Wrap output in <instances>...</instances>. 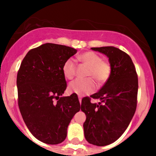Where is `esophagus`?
<instances>
[{"label": "esophagus", "instance_id": "esophagus-1", "mask_svg": "<svg viewBox=\"0 0 156 156\" xmlns=\"http://www.w3.org/2000/svg\"><path fill=\"white\" fill-rule=\"evenodd\" d=\"M81 101H82V97H81V96H79V101H80V103H81Z\"/></svg>", "mask_w": 156, "mask_h": 156}]
</instances>
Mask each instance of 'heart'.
Returning <instances> with one entry per match:
<instances>
[{"label": "heart", "instance_id": "obj_1", "mask_svg": "<svg viewBox=\"0 0 156 156\" xmlns=\"http://www.w3.org/2000/svg\"><path fill=\"white\" fill-rule=\"evenodd\" d=\"M78 60L88 66L86 76H90L84 80H76L69 84L68 89L71 93L78 95L90 94L96 88V80L99 84H102L108 80L111 75V65L105 60L101 58L98 54L93 51H87L78 56ZM62 72L66 79L72 80L76 73V65L71 58L65 62ZM93 77V78L91 77Z\"/></svg>", "mask_w": 156, "mask_h": 156}]
</instances>
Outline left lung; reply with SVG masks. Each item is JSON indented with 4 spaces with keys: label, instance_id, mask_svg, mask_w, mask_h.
I'll list each match as a JSON object with an SVG mask.
<instances>
[{
    "label": "left lung",
    "instance_id": "1",
    "mask_svg": "<svg viewBox=\"0 0 156 156\" xmlns=\"http://www.w3.org/2000/svg\"><path fill=\"white\" fill-rule=\"evenodd\" d=\"M108 58L111 75L97 93L98 104L90 98L82 99L81 110L86 114L84 136L90 144L105 146L119 139L129 126L137 108L138 79L136 69L127 54L115 47L91 48Z\"/></svg>",
    "mask_w": 156,
    "mask_h": 156
}]
</instances>
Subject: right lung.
<instances>
[{
  "instance_id": "right-lung-1",
  "label": "right lung",
  "mask_w": 156,
  "mask_h": 156,
  "mask_svg": "<svg viewBox=\"0 0 156 156\" xmlns=\"http://www.w3.org/2000/svg\"><path fill=\"white\" fill-rule=\"evenodd\" d=\"M76 52L47 43L31 49L18 71V104L23 119L32 134L46 144L62 142L70 121L80 109L76 94L62 96L67 87L63 65Z\"/></svg>"
}]
</instances>
